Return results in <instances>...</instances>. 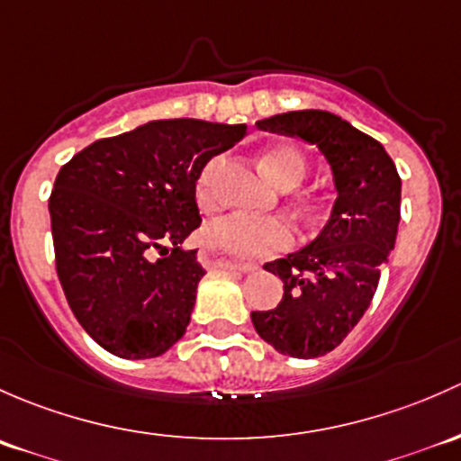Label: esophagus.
<instances>
[{"label": "esophagus", "mask_w": 461, "mask_h": 461, "mask_svg": "<svg viewBox=\"0 0 461 461\" xmlns=\"http://www.w3.org/2000/svg\"><path fill=\"white\" fill-rule=\"evenodd\" d=\"M199 262L203 266H212V268H232V270H241V273H253V270H258V264L230 262V259L221 258V255L217 253H211V250H202V253H199Z\"/></svg>", "instance_id": "esophagus-1"}]
</instances>
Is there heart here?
I'll use <instances>...</instances> for the list:
<instances>
[{
	"instance_id": "heart-1",
	"label": "heart",
	"mask_w": 461,
	"mask_h": 461,
	"mask_svg": "<svg viewBox=\"0 0 461 461\" xmlns=\"http://www.w3.org/2000/svg\"><path fill=\"white\" fill-rule=\"evenodd\" d=\"M226 161L215 155L202 166L195 179V199L202 208L212 211L221 202V175ZM262 166L277 186L295 188L306 177V159L297 149L286 144L268 146L262 153ZM203 241L212 249L244 259H258L293 244V230L288 221L279 217H250L241 212L220 217L203 230Z\"/></svg>"
}]
</instances>
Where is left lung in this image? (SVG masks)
I'll return each instance as SVG.
<instances>
[{
	"mask_svg": "<svg viewBox=\"0 0 461 461\" xmlns=\"http://www.w3.org/2000/svg\"><path fill=\"white\" fill-rule=\"evenodd\" d=\"M262 131L300 137L330 166L335 203L320 235L264 264L284 282L282 302L250 312L266 344L288 357L330 353L357 326L395 249L402 179L384 146L329 111H291L259 120Z\"/></svg>",
	"mask_w": 461,
	"mask_h": 461,
	"instance_id": "8db88e82",
	"label": "left lung"
}]
</instances>
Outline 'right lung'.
<instances>
[{
    "mask_svg": "<svg viewBox=\"0 0 461 461\" xmlns=\"http://www.w3.org/2000/svg\"><path fill=\"white\" fill-rule=\"evenodd\" d=\"M246 132L244 124L158 120L95 141L61 166L49 202L57 275L104 350L159 357L186 333L206 273L197 250L182 249L202 224L197 173Z\"/></svg>",
    "mask_w": 461,
    "mask_h": 461,
    "instance_id": "obj_1",
    "label": "right lung"
}]
</instances>
